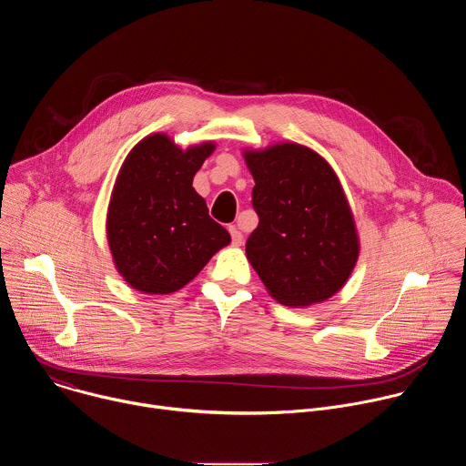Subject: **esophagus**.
<instances>
[{
  "label": "esophagus",
  "mask_w": 466,
  "mask_h": 466,
  "mask_svg": "<svg viewBox=\"0 0 466 466\" xmlns=\"http://www.w3.org/2000/svg\"><path fill=\"white\" fill-rule=\"evenodd\" d=\"M228 232H230V236H232V245L239 247V245L243 243V234H241L234 225H230V227H228Z\"/></svg>",
  "instance_id": "esophagus-1"
}]
</instances>
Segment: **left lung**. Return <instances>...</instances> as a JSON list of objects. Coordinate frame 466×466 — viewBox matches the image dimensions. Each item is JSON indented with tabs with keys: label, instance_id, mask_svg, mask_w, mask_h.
<instances>
[{
	"label": "left lung",
	"instance_id": "1",
	"mask_svg": "<svg viewBox=\"0 0 466 466\" xmlns=\"http://www.w3.org/2000/svg\"><path fill=\"white\" fill-rule=\"evenodd\" d=\"M259 218L245 252L269 295L304 308L334 297L360 256L356 221L331 166L313 149L282 142L245 149Z\"/></svg>",
	"mask_w": 466,
	"mask_h": 466
}]
</instances>
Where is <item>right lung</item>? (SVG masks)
<instances>
[{
	"mask_svg": "<svg viewBox=\"0 0 466 466\" xmlns=\"http://www.w3.org/2000/svg\"><path fill=\"white\" fill-rule=\"evenodd\" d=\"M214 151V142L180 149L157 132L127 155L110 195L106 239L117 273L132 289L175 293L230 243L191 186Z\"/></svg>",
	"mask_w": 466,
	"mask_h": 466,
	"instance_id": "obj_1",
	"label": "right lung"
}]
</instances>
